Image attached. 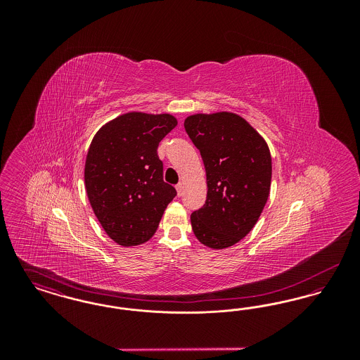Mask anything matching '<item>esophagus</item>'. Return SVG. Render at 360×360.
<instances>
[{
  "instance_id": "34e87169",
  "label": "esophagus",
  "mask_w": 360,
  "mask_h": 360,
  "mask_svg": "<svg viewBox=\"0 0 360 360\" xmlns=\"http://www.w3.org/2000/svg\"><path fill=\"white\" fill-rule=\"evenodd\" d=\"M175 188H176V193H178V195L181 197V195L184 194V184H182V182H179V184L175 186Z\"/></svg>"
}]
</instances>
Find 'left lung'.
<instances>
[{"label":"left lung","instance_id":"left-lung-1","mask_svg":"<svg viewBox=\"0 0 360 360\" xmlns=\"http://www.w3.org/2000/svg\"><path fill=\"white\" fill-rule=\"evenodd\" d=\"M185 129L206 172L205 205L191 213L195 238L213 250L228 248L257 224L271 186V155L264 139L236 113H197Z\"/></svg>","mask_w":360,"mask_h":360}]
</instances>
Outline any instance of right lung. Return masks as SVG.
<instances>
[{
    "label": "right lung",
    "instance_id": "1",
    "mask_svg": "<svg viewBox=\"0 0 360 360\" xmlns=\"http://www.w3.org/2000/svg\"><path fill=\"white\" fill-rule=\"evenodd\" d=\"M169 115L129 112L106 122L86 155L85 188L106 235L122 247L154 236L176 190L163 181L160 140L176 127Z\"/></svg>",
    "mask_w": 360,
    "mask_h": 360
}]
</instances>
